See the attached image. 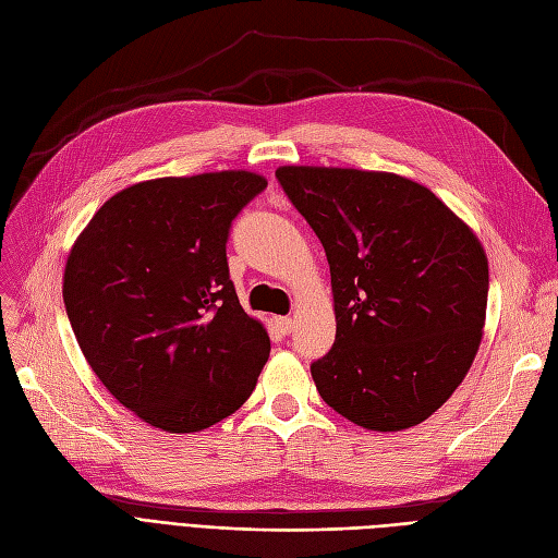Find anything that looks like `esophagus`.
Segmentation results:
<instances>
[{
  "label": "esophagus",
  "instance_id": "obj_1",
  "mask_svg": "<svg viewBox=\"0 0 558 558\" xmlns=\"http://www.w3.org/2000/svg\"><path fill=\"white\" fill-rule=\"evenodd\" d=\"M275 324H277L279 332H283V335H289V332L293 330V326H295V320H293L291 316H277V318H275Z\"/></svg>",
  "mask_w": 558,
  "mask_h": 558
}]
</instances>
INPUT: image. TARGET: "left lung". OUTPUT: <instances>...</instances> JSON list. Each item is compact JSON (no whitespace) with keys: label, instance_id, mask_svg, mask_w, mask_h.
Returning a JSON list of instances; mask_svg holds the SVG:
<instances>
[{"label":"left lung","instance_id":"1","mask_svg":"<svg viewBox=\"0 0 558 558\" xmlns=\"http://www.w3.org/2000/svg\"><path fill=\"white\" fill-rule=\"evenodd\" d=\"M277 179L330 265L337 332L312 363L316 391L367 430L426 421L482 342L488 260L477 234L393 172L281 165Z\"/></svg>","mask_w":558,"mask_h":558}]
</instances>
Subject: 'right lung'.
Masks as SVG:
<instances>
[{
	"mask_svg": "<svg viewBox=\"0 0 558 558\" xmlns=\"http://www.w3.org/2000/svg\"><path fill=\"white\" fill-rule=\"evenodd\" d=\"M265 185L246 170L132 183L66 256L62 298L83 356L148 426L205 430L256 388L269 337L240 305L226 242Z\"/></svg>",
	"mask_w": 558,
	"mask_h": 558,
	"instance_id": "add662e5",
	"label": "right lung"
}]
</instances>
